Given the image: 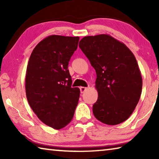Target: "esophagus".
Segmentation results:
<instances>
[{"label":"esophagus","mask_w":159,"mask_h":159,"mask_svg":"<svg viewBox=\"0 0 159 159\" xmlns=\"http://www.w3.org/2000/svg\"><path fill=\"white\" fill-rule=\"evenodd\" d=\"M87 90H88V88H85V87H80V93H85Z\"/></svg>","instance_id":"esophagus-1"}]
</instances>
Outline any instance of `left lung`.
<instances>
[{
  "instance_id": "8db88e82",
  "label": "left lung",
  "mask_w": 159,
  "mask_h": 159,
  "mask_svg": "<svg viewBox=\"0 0 159 159\" xmlns=\"http://www.w3.org/2000/svg\"><path fill=\"white\" fill-rule=\"evenodd\" d=\"M79 48L95 69L98 100L93 112L99 121L118 125L130 116L140 98L142 79L133 53L107 34L85 36Z\"/></svg>"
}]
</instances>
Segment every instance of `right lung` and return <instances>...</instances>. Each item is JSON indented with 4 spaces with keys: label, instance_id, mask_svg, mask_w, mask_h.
Listing matches in <instances>:
<instances>
[{
    "label": "right lung",
    "instance_id": "add662e5",
    "mask_svg": "<svg viewBox=\"0 0 159 159\" xmlns=\"http://www.w3.org/2000/svg\"><path fill=\"white\" fill-rule=\"evenodd\" d=\"M79 37L52 35L32 51L26 68L28 102L38 118L54 129L65 127L73 118L80 90L71 88L69 61Z\"/></svg>",
    "mask_w": 159,
    "mask_h": 159
}]
</instances>
